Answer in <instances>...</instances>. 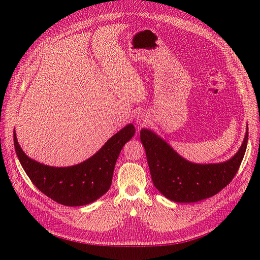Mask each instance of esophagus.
<instances>
[{"instance_id":"1","label":"esophagus","mask_w":260,"mask_h":260,"mask_svg":"<svg viewBox=\"0 0 260 260\" xmlns=\"http://www.w3.org/2000/svg\"><path fill=\"white\" fill-rule=\"evenodd\" d=\"M145 118H144V116L142 115V114H139L138 115V117H137V123L138 124H140V125H143L144 123H145Z\"/></svg>"}]
</instances>
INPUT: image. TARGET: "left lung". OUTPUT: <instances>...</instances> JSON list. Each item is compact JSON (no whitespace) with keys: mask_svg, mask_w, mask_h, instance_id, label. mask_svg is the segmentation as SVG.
I'll list each match as a JSON object with an SVG mask.
<instances>
[{"mask_svg":"<svg viewBox=\"0 0 260 260\" xmlns=\"http://www.w3.org/2000/svg\"><path fill=\"white\" fill-rule=\"evenodd\" d=\"M140 138L157 190L172 202L194 203L211 198L231 182L245 154L248 131L232 158L223 162L205 165L184 159L151 130H141Z\"/></svg>","mask_w":260,"mask_h":260,"instance_id":"left-lung-1","label":"left lung"}]
</instances>
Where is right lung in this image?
I'll list each match as a JSON object with an SVG mask.
<instances>
[{
    "instance_id": "1",
    "label": "right lung",
    "mask_w": 260,
    "mask_h": 260,
    "mask_svg": "<svg viewBox=\"0 0 260 260\" xmlns=\"http://www.w3.org/2000/svg\"><path fill=\"white\" fill-rule=\"evenodd\" d=\"M135 133V125H125L89 159L70 167H51L29 158L15 131L14 145L23 170L43 194L61 205L83 206L109 190L118 156Z\"/></svg>"
}]
</instances>
